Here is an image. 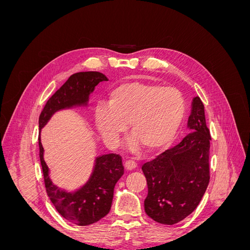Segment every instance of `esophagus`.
<instances>
[{"instance_id":"esophagus-1","label":"esophagus","mask_w":250,"mask_h":250,"mask_svg":"<svg viewBox=\"0 0 250 250\" xmlns=\"http://www.w3.org/2000/svg\"><path fill=\"white\" fill-rule=\"evenodd\" d=\"M137 163H135L134 161H131V160H128V161H126L125 162V168L127 169V170H133V169H135L137 168Z\"/></svg>"}]
</instances>
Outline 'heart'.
<instances>
[{"instance_id": "1", "label": "heart", "mask_w": 250, "mask_h": 250, "mask_svg": "<svg viewBox=\"0 0 250 250\" xmlns=\"http://www.w3.org/2000/svg\"><path fill=\"white\" fill-rule=\"evenodd\" d=\"M108 107L98 104L96 124L103 140L117 146L129 124L133 137L129 147L147 151L167 146L183 122L186 103L179 90L142 82L119 85L109 95Z\"/></svg>"}]
</instances>
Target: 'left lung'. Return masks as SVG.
<instances>
[{
	"mask_svg": "<svg viewBox=\"0 0 250 250\" xmlns=\"http://www.w3.org/2000/svg\"><path fill=\"white\" fill-rule=\"evenodd\" d=\"M188 127L195 130L178 145L143 165L148 195L146 214L154 221L173 225L198 207L209 183V129L204 105L195 97Z\"/></svg>",
	"mask_w": 250,
	"mask_h": 250,
	"instance_id": "obj_1",
	"label": "left lung"
}]
</instances>
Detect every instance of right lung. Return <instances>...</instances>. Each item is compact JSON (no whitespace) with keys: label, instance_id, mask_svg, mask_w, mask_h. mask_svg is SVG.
Listing matches in <instances>:
<instances>
[{"label":"right lung","instance_id":"1","mask_svg":"<svg viewBox=\"0 0 250 250\" xmlns=\"http://www.w3.org/2000/svg\"><path fill=\"white\" fill-rule=\"evenodd\" d=\"M107 80V77L99 72L73 74L44 105L39 120L40 130L47 124L55 111L75 105H85L89 94L98 83ZM39 146L47 194L60 215L73 224L85 226L98 222L109 213L113 188L124 174L122 157L116 153L97 157L92 177L84 187L72 194L60 191L51 181L49 168L43 161L41 133L39 135Z\"/></svg>","mask_w":250,"mask_h":250}]
</instances>
